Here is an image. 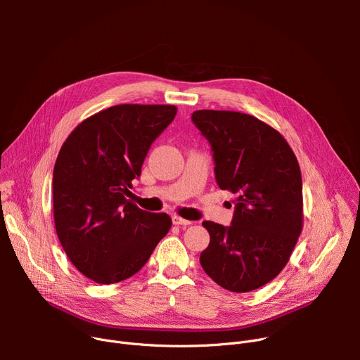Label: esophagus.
Here are the masks:
<instances>
[{
  "label": "esophagus",
  "mask_w": 360,
  "mask_h": 360,
  "mask_svg": "<svg viewBox=\"0 0 360 360\" xmlns=\"http://www.w3.org/2000/svg\"><path fill=\"white\" fill-rule=\"evenodd\" d=\"M172 221H174V224H176V226H182V228H185V226H190V224L193 223V221L185 220V219L179 217V216H174V217H172Z\"/></svg>",
  "instance_id": "1"
}]
</instances>
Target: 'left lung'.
Segmentation results:
<instances>
[{"label":"left lung","instance_id":"obj_1","mask_svg":"<svg viewBox=\"0 0 360 360\" xmlns=\"http://www.w3.org/2000/svg\"><path fill=\"white\" fill-rule=\"evenodd\" d=\"M193 122L212 144L219 186L236 195L229 228L202 221L210 243L201 267L226 290H255L286 267L304 228L297 159L277 129L247 113L202 109Z\"/></svg>","mask_w":360,"mask_h":360}]
</instances>
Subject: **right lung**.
Segmentation results:
<instances>
[{
	"instance_id": "add662e5",
	"label": "right lung",
	"mask_w": 360,
	"mask_h": 360,
	"mask_svg": "<svg viewBox=\"0 0 360 360\" xmlns=\"http://www.w3.org/2000/svg\"><path fill=\"white\" fill-rule=\"evenodd\" d=\"M174 105L125 103L82 121L53 166L55 229L82 274L101 285L143 269L169 232L166 213L141 210L127 197L147 151L176 115Z\"/></svg>"
}]
</instances>
